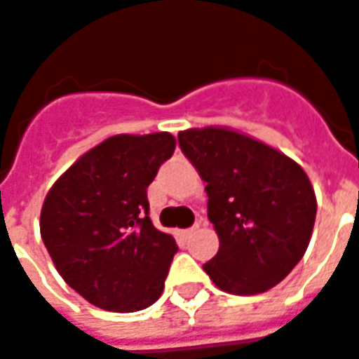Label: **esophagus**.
Returning a JSON list of instances; mask_svg holds the SVG:
<instances>
[{
    "label": "esophagus",
    "instance_id": "34e87169",
    "mask_svg": "<svg viewBox=\"0 0 359 359\" xmlns=\"http://www.w3.org/2000/svg\"><path fill=\"white\" fill-rule=\"evenodd\" d=\"M198 228H200V224H194L192 228H188V230H184V233H187V236H192V233L196 232V230H198Z\"/></svg>",
    "mask_w": 359,
    "mask_h": 359
}]
</instances>
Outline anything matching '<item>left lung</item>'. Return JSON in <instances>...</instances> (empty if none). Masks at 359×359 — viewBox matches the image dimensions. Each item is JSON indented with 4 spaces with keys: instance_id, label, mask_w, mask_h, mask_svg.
Here are the masks:
<instances>
[{
    "instance_id": "obj_1",
    "label": "left lung",
    "mask_w": 359,
    "mask_h": 359,
    "mask_svg": "<svg viewBox=\"0 0 359 359\" xmlns=\"http://www.w3.org/2000/svg\"><path fill=\"white\" fill-rule=\"evenodd\" d=\"M179 144L207 182V215L219 251L203 264L215 285L257 294L297 266L314 230L312 182L294 159L228 127L179 133Z\"/></svg>"
}]
</instances>
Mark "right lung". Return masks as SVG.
Here are the masks:
<instances>
[{
	"instance_id": "add662e5",
	"label": "right lung",
	"mask_w": 359,
	"mask_h": 359,
	"mask_svg": "<svg viewBox=\"0 0 359 359\" xmlns=\"http://www.w3.org/2000/svg\"><path fill=\"white\" fill-rule=\"evenodd\" d=\"M171 133L114 135L85 152L47 192L39 232L62 280L110 312L158 301L177 243L148 217L146 188L175 152Z\"/></svg>"
}]
</instances>
